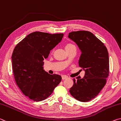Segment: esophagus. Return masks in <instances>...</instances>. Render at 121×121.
I'll use <instances>...</instances> for the list:
<instances>
[{"label": "esophagus", "mask_w": 121, "mask_h": 121, "mask_svg": "<svg viewBox=\"0 0 121 121\" xmlns=\"http://www.w3.org/2000/svg\"><path fill=\"white\" fill-rule=\"evenodd\" d=\"M68 77H67V76H62V79L63 80H65V79H68Z\"/></svg>", "instance_id": "1"}]
</instances>
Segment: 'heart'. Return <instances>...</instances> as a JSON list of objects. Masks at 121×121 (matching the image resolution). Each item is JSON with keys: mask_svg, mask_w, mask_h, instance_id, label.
<instances>
[{"mask_svg": "<svg viewBox=\"0 0 121 121\" xmlns=\"http://www.w3.org/2000/svg\"><path fill=\"white\" fill-rule=\"evenodd\" d=\"M72 45H73L72 44H66V45H65V49L68 48L70 47L71 46H72Z\"/></svg>", "mask_w": 121, "mask_h": 121, "instance_id": "1", "label": "heart"}]
</instances>
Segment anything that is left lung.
<instances>
[{"label": "left lung", "mask_w": 121, "mask_h": 121, "mask_svg": "<svg viewBox=\"0 0 121 121\" xmlns=\"http://www.w3.org/2000/svg\"><path fill=\"white\" fill-rule=\"evenodd\" d=\"M68 37L76 43L82 52L79 66L85 72L83 78L73 79V85L69 92L77 100L88 102L98 95L106 84L109 71L107 49L90 31H72Z\"/></svg>", "instance_id": "8db88e82"}]
</instances>
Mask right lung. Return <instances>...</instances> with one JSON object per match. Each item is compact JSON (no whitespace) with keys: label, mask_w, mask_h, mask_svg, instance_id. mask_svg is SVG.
Wrapping results in <instances>:
<instances>
[{"label":"right lung","mask_w":121,"mask_h":121,"mask_svg":"<svg viewBox=\"0 0 121 121\" xmlns=\"http://www.w3.org/2000/svg\"><path fill=\"white\" fill-rule=\"evenodd\" d=\"M63 34L35 31L16 45L12 55L17 85L23 94L34 101L46 99L62 80L60 75L49 74L43 69L44 59L62 41Z\"/></svg>","instance_id":"right-lung-1"}]
</instances>
